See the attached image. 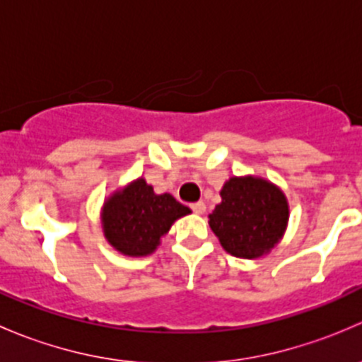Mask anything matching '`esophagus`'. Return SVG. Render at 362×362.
<instances>
[{"instance_id":"esophagus-1","label":"esophagus","mask_w":362,"mask_h":362,"mask_svg":"<svg viewBox=\"0 0 362 362\" xmlns=\"http://www.w3.org/2000/svg\"><path fill=\"white\" fill-rule=\"evenodd\" d=\"M192 211H194V214H198V215H202V214H204V210H206V204H204L203 202H198V203H192Z\"/></svg>"}]
</instances>
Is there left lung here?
<instances>
[{"label": "left lung", "mask_w": 362, "mask_h": 362, "mask_svg": "<svg viewBox=\"0 0 362 362\" xmlns=\"http://www.w3.org/2000/svg\"><path fill=\"white\" fill-rule=\"evenodd\" d=\"M208 224L226 252L257 259L282 240L289 221L287 198L275 184L257 177H231Z\"/></svg>", "instance_id": "1"}]
</instances>
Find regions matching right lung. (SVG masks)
Segmentation results:
<instances>
[{"instance_id":"1","label":"right lung","mask_w":362,"mask_h":362,"mask_svg":"<svg viewBox=\"0 0 362 362\" xmlns=\"http://www.w3.org/2000/svg\"><path fill=\"white\" fill-rule=\"evenodd\" d=\"M191 214L171 194H156L144 178L115 191L103 204L105 238L120 254L131 257L152 254L177 218Z\"/></svg>"}]
</instances>
